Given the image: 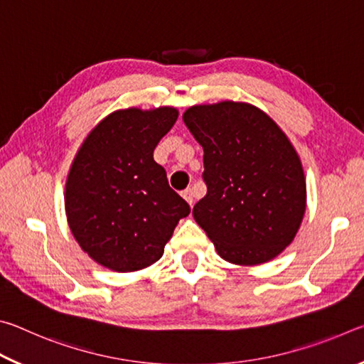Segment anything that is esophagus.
<instances>
[{
	"instance_id": "34e87169",
	"label": "esophagus",
	"mask_w": 364,
	"mask_h": 364,
	"mask_svg": "<svg viewBox=\"0 0 364 364\" xmlns=\"http://www.w3.org/2000/svg\"><path fill=\"white\" fill-rule=\"evenodd\" d=\"M183 197H184V199H186V202H188V204L191 205V207H193L194 205V197H193V189H184L183 191V194H181Z\"/></svg>"
}]
</instances>
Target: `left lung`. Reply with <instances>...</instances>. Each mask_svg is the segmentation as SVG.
Segmentation results:
<instances>
[{"instance_id": "1", "label": "left lung", "mask_w": 364, "mask_h": 364, "mask_svg": "<svg viewBox=\"0 0 364 364\" xmlns=\"http://www.w3.org/2000/svg\"><path fill=\"white\" fill-rule=\"evenodd\" d=\"M204 149L207 194L193 217L223 260L254 267L278 257L304 220L305 173L297 151L268 114L249 102L186 109Z\"/></svg>"}]
</instances>
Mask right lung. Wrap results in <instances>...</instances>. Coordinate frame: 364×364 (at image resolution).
Listing matches in <instances>:
<instances>
[{"instance_id":"1","label":"right lung","mask_w":364,"mask_h":364,"mask_svg":"<svg viewBox=\"0 0 364 364\" xmlns=\"http://www.w3.org/2000/svg\"><path fill=\"white\" fill-rule=\"evenodd\" d=\"M178 119L175 107L114 110L75 154L65 181V215L83 252L119 273L164 255L188 202L168 186L154 149Z\"/></svg>"}]
</instances>
